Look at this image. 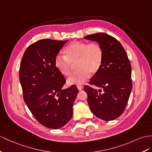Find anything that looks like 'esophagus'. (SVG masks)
Masks as SVG:
<instances>
[{"instance_id": "1", "label": "esophagus", "mask_w": 152, "mask_h": 152, "mask_svg": "<svg viewBox=\"0 0 152 152\" xmlns=\"http://www.w3.org/2000/svg\"><path fill=\"white\" fill-rule=\"evenodd\" d=\"M77 89H78L79 91H81L83 89V87L82 86H81V85H77Z\"/></svg>"}]
</instances>
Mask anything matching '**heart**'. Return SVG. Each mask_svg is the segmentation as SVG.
<instances>
[{
    "mask_svg": "<svg viewBox=\"0 0 152 152\" xmlns=\"http://www.w3.org/2000/svg\"><path fill=\"white\" fill-rule=\"evenodd\" d=\"M65 56L57 54L54 65L58 71L64 76L71 72L73 65L77 70L70 76L69 85H81L90 76L98 72L103 60V50L98 43L88 44L83 42H74L65 49Z\"/></svg>",
    "mask_w": 152,
    "mask_h": 152,
    "instance_id": "1",
    "label": "heart"
}]
</instances>
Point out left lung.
<instances>
[{
	"label": "left lung",
	"instance_id": "left-lung-1",
	"mask_svg": "<svg viewBox=\"0 0 152 152\" xmlns=\"http://www.w3.org/2000/svg\"><path fill=\"white\" fill-rule=\"evenodd\" d=\"M85 38L97 42L103 50L102 65L89 82L102 88V92L101 89L84 87L89 107L97 118L114 120L123 114L129 99L132 89L131 64L123 47L113 37L99 33Z\"/></svg>",
	"mask_w": 152,
	"mask_h": 152
}]
</instances>
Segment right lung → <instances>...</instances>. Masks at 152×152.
<instances>
[{"label":"right lung","mask_w":152,"mask_h":152,"mask_svg":"<svg viewBox=\"0 0 152 152\" xmlns=\"http://www.w3.org/2000/svg\"><path fill=\"white\" fill-rule=\"evenodd\" d=\"M68 41L44 39L30 45L22 58L19 79L24 100L33 116L43 126L58 129L72 116V106L79 91L71 85L63 89L64 76L54 59Z\"/></svg>","instance_id":"1"}]
</instances>
